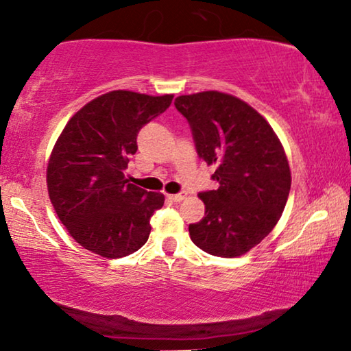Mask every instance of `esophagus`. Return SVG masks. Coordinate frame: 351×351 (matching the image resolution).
I'll use <instances>...</instances> for the list:
<instances>
[{
  "mask_svg": "<svg viewBox=\"0 0 351 351\" xmlns=\"http://www.w3.org/2000/svg\"><path fill=\"white\" fill-rule=\"evenodd\" d=\"M186 197L185 193H177V194H169V199L172 202H182L183 199Z\"/></svg>",
  "mask_w": 351,
  "mask_h": 351,
  "instance_id": "obj_1",
  "label": "esophagus"
}]
</instances>
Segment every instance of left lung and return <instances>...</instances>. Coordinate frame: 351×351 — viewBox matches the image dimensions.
Returning a JSON list of instances; mask_svg holds the SVG:
<instances>
[{"mask_svg": "<svg viewBox=\"0 0 351 351\" xmlns=\"http://www.w3.org/2000/svg\"><path fill=\"white\" fill-rule=\"evenodd\" d=\"M174 105L219 183L199 193L206 217L188 228L193 243L212 256H243L273 230L287 202L292 177L282 144L254 108L234 95L206 90L177 97Z\"/></svg>", "mask_w": 351, "mask_h": 351, "instance_id": "left-lung-1", "label": "left lung"}]
</instances>
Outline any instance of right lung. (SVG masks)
I'll return each instance as SVG.
<instances>
[{
  "mask_svg": "<svg viewBox=\"0 0 351 351\" xmlns=\"http://www.w3.org/2000/svg\"><path fill=\"white\" fill-rule=\"evenodd\" d=\"M172 97L112 90L64 127L48 161V196L84 250L119 258L147 241L150 217L165 196L128 183L125 169L138 150V132L168 110Z\"/></svg>",
  "mask_w": 351,
  "mask_h": 351,
  "instance_id": "1",
  "label": "right lung"
}]
</instances>
